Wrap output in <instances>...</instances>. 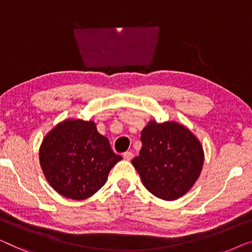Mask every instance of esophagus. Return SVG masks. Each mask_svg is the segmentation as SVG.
<instances>
[{
    "mask_svg": "<svg viewBox=\"0 0 252 252\" xmlns=\"http://www.w3.org/2000/svg\"><path fill=\"white\" fill-rule=\"evenodd\" d=\"M132 158H133V154L131 153V152H126V153H123V158L126 161H130Z\"/></svg>",
    "mask_w": 252,
    "mask_h": 252,
    "instance_id": "1",
    "label": "esophagus"
}]
</instances>
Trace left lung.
<instances>
[{"label":"left lung","instance_id":"obj_1","mask_svg":"<svg viewBox=\"0 0 252 252\" xmlns=\"http://www.w3.org/2000/svg\"><path fill=\"white\" fill-rule=\"evenodd\" d=\"M140 140L139 155L131 162L144 186L165 201L185 195L200 177L204 162L197 138L177 122L152 120L141 131Z\"/></svg>","mask_w":252,"mask_h":252}]
</instances>
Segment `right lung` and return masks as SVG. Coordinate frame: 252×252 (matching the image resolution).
<instances>
[{
	"mask_svg": "<svg viewBox=\"0 0 252 252\" xmlns=\"http://www.w3.org/2000/svg\"><path fill=\"white\" fill-rule=\"evenodd\" d=\"M121 160L94 121L65 120L44 137L40 147V164L48 183L72 200H86L98 192Z\"/></svg>",
	"mask_w": 252,
	"mask_h": 252,
	"instance_id": "add662e5",
	"label": "right lung"
}]
</instances>
